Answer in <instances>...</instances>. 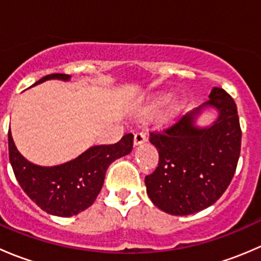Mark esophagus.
<instances>
[{"instance_id":"obj_1","label":"esophagus","mask_w":261,"mask_h":261,"mask_svg":"<svg viewBox=\"0 0 261 261\" xmlns=\"http://www.w3.org/2000/svg\"><path fill=\"white\" fill-rule=\"evenodd\" d=\"M146 141V136L144 133H136L135 136H134V145L138 146V145H141V144H144Z\"/></svg>"}]
</instances>
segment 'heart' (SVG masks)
I'll list each match as a JSON object with an SVG mask.
<instances>
[{
	"label": "heart",
	"instance_id": "heart-1",
	"mask_svg": "<svg viewBox=\"0 0 261 261\" xmlns=\"http://www.w3.org/2000/svg\"><path fill=\"white\" fill-rule=\"evenodd\" d=\"M172 97H173V92H170V91H163V92H159V93L154 94V96L150 98V101L147 102L145 111L146 112H155L156 110H159L160 107H163L164 105H167L168 102L172 99ZM187 102H188V99H187L186 97H180V98L173 101L172 103L167 107V110H165L164 114H163L162 122L169 123V122H172L173 120H175V118H177L178 116L183 112V110L186 109Z\"/></svg>",
	"mask_w": 261,
	"mask_h": 261
}]
</instances>
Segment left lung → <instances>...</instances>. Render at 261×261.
I'll use <instances>...</instances> for the list:
<instances>
[{"instance_id":"left-lung-1","label":"left lung","mask_w":261,"mask_h":261,"mask_svg":"<svg viewBox=\"0 0 261 261\" xmlns=\"http://www.w3.org/2000/svg\"><path fill=\"white\" fill-rule=\"evenodd\" d=\"M208 98L164 133L150 134L159 164L145 177L146 193L169 215H192L212 206L235 174L241 149L236 103L218 87ZM207 111H215L216 118L210 125H198Z\"/></svg>"}]
</instances>
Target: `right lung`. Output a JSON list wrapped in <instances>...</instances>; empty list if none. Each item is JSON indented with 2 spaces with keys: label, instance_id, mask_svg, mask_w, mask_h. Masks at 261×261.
<instances>
[{
  "label": "right lung",
  "instance_id": "right-lung-1",
  "mask_svg": "<svg viewBox=\"0 0 261 261\" xmlns=\"http://www.w3.org/2000/svg\"><path fill=\"white\" fill-rule=\"evenodd\" d=\"M70 78L60 73L49 74L31 87L51 80L70 82ZM133 143V134H126L114 145H93L69 162L43 167L18 151L10 130L9 156L18 184L31 201L49 215L70 217L92 206L103 186L107 168L130 154Z\"/></svg>",
  "mask_w": 261,
  "mask_h": 261
}]
</instances>
